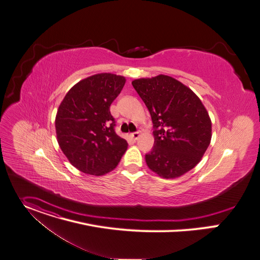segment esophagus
I'll use <instances>...</instances> for the list:
<instances>
[{
	"mask_svg": "<svg viewBox=\"0 0 260 260\" xmlns=\"http://www.w3.org/2000/svg\"><path fill=\"white\" fill-rule=\"evenodd\" d=\"M131 137H132V139H133V140H138V139H139V137H140V134H139L138 132H136V133L131 134Z\"/></svg>",
	"mask_w": 260,
	"mask_h": 260,
	"instance_id": "esophagus-1",
	"label": "esophagus"
}]
</instances>
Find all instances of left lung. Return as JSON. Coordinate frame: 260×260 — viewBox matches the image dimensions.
<instances>
[{
	"label": "left lung",
	"instance_id": "obj_1",
	"mask_svg": "<svg viewBox=\"0 0 260 260\" xmlns=\"http://www.w3.org/2000/svg\"><path fill=\"white\" fill-rule=\"evenodd\" d=\"M153 123L154 145L145 155L148 168L176 178L201 160L211 140L209 115L196 94L172 77L158 75L132 82Z\"/></svg>",
	"mask_w": 260,
	"mask_h": 260
}]
</instances>
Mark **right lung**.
<instances>
[{"label": "right lung", "instance_id": "add662e5", "mask_svg": "<svg viewBox=\"0 0 260 260\" xmlns=\"http://www.w3.org/2000/svg\"><path fill=\"white\" fill-rule=\"evenodd\" d=\"M125 78L98 74L77 83L59 106L56 134L59 146L78 170L101 176L114 170L127 149L115 133L110 106L119 95Z\"/></svg>", "mask_w": 260, "mask_h": 260}]
</instances>
